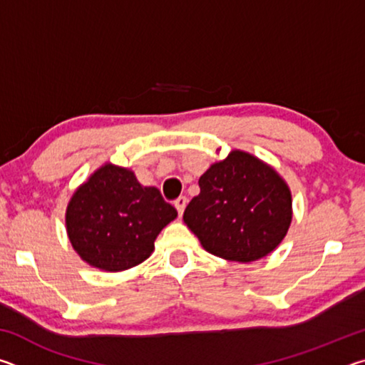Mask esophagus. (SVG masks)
I'll list each match as a JSON object with an SVG mask.
<instances>
[{"instance_id":"obj_1","label":"esophagus","mask_w":365,"mask_h":365,"mask_svg":"<svg viewBox=\"0 0 365 365\" xmlns=\"http://www.w3.org/2000/svg\"><path fill=\"white\" fill-rule=\"evenodd\" d=\"M187 197L185 196H180V197H177V200L174 201V206H175V209H177V212H178V215H182L183 214V211H185V207H187Z\"/></svg>"}]
</instances>
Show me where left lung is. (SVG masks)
Listing matches in <instances>:
<instances>
[{"label":"left lung","instance_id":"left-lung-1","mask_svg":"<svg viewBox=\"0 0 365 365\" xmlns=\"http://www.w3.org/2000/svg\"><path fill=\"white\" fill-rule=\"evenodd\" d=\"M200 195L183 222L202 248L235 262H255L287 237L293 219L288 183L251 153L233 150L200 177Z\"/></svg>","mask_w":365,"mask_h":365}]
</instances>
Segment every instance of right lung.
Segmentation results:
<instances>
[{"mask_svg": "<svg viewBox=\"0 0 365 365\" xmlns=\"http://www.w3.org/2000/svg\"><path fill=\"white\" fill-rule=\"evenodd\" d=\"M175 217L156 187H143L133 170L104 163L73 191L66 230L82 261L122 272L151 256L158 235Z\"/></svg>", "mask_w": 365, "mask_h": 365, "instance_id": "obj_1", "label": "right lung"}]
</instances>
